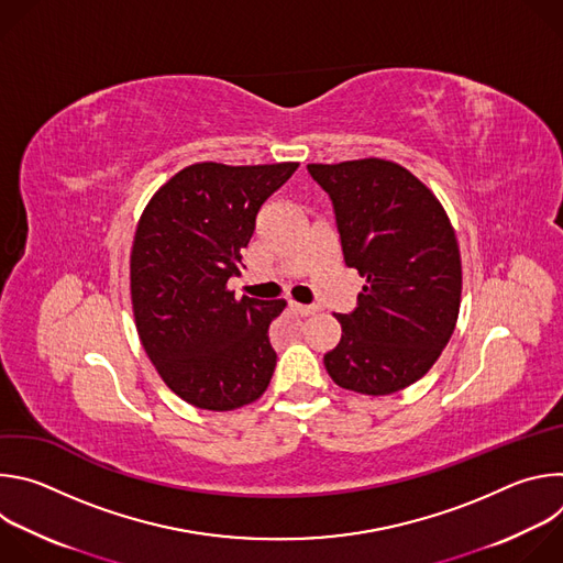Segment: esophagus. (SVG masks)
Masks as SVG:
<instances>
[{"label":"esophagus","instance_id":"34e87169","mask_svg":"<svg viewBox=\"0 0 563 563\" xmlns=\"http://www.w3.org/2000/svg\"><path fill=\"white\" fill-rule=\"evenodd\" d=\"M291 309H294V311H298L300 316H311V313H316V311H318V307H316V305H300V302H291Z\"/></svg>","mask_w":563,"mask_h":563}]
</instances>
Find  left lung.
<instances>
[{
    "instance_id": "left-lung-1",
    "label": "left lung",
    "mask_w": 563,
    "mask_h": 563,
    "mask_svg": "<svg viewBox=\"0 0 563 563\" xmlns=\"http://www.w3.org/2000/svg\"><path fill=\"white\" fill-rule=\"evenodd\" d=\"M307 172L334 202L345 265L365 278L358 307L334 313L343 332L325 369L343 389L394 394L428 374L454 332L463 285L454 227L432 189L391 159Z\"/></svg>"
}]
</instances>
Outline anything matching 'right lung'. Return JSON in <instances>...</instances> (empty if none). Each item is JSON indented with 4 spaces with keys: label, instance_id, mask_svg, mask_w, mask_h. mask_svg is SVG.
<instances>
[{
    "label": "right lung",
    "instance_id": "add662e5",
    "mask_svg": "<svg viewBox=\"0 0 563 563\" xmlns=\"http://www.w3.org/2000/svg\"><path fill=\"white\" fill-rule=\"evenodd\" d=\"M298 163H196L144 207L129 263L140 343L159 378L189 406L229 412L267 389L276 352L269 325L285 300L235 298L256 216Z\"/></svg>",
    "mask_w": 563,
    "mask_h": 563
}]
</instances>
